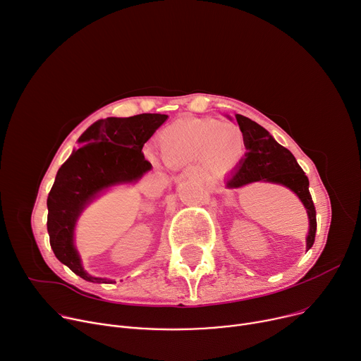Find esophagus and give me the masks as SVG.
Returning <instances> with one entry per match:
<instances>
[{
	"instance_id": "obj_1",
	"label": "esophagus",
	"mask_w": 361,
	"mask_h": 361,
	"mask_svg": "<svg viewBox=\"0 0 361 361\" xmlns=\"http://www.w3.org/2000/svg\"><path fill=\"white\" fill-rule=\"evenodd\" d=\"M187 173H188V174H195V173H196V171H195V170H188V171H187Z\"/></svg>"
}]
</instances>
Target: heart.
Wrapping results in <instances>:
<instances>
[{
    "label": "heart",
    "mask_w": 361,
    "mask_h": 361,
    "mask_svg": "<svg viewBox=\"0 0 361 361\" xmlns=\"http://www.w3.org/2000/svg\"><path fill=\"white\" fill-rule=\"evenodd\" d=\"M159 149L168 165H184L203 159L214 171H226L243 157L245 137L233 123L216 120L183 122L159 135Z\"/></svg>",
    "instance_id": "b5f03b06"
}]
</instances>
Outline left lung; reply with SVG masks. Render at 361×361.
I'll list each match as a JSON object with an SVG mask.
<instances>
[{
  "mask_svg": "<svg viewBox=\"0 0 361 361\" xmlns=\"http://www.w3.org/2000/svg\"><path fill=\"white\" fill-rule=\"evenodd\" d=\"M236 122L245 137V158L236 170L226 178L228 188H239L251 183L262 181L284 185L303 203L307 218L309 232L306 236V251L315 243L317 210L309 193V180L293 154L251 118L236 114Z\"/></svg>",
  "mask_w": 361,
  "mask_h": 361,
  "instance_id": "1",
  "label": "left lung"
}]
</instances>
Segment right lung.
<instances>
[{"mask_svg": "<svg viewBox=\"0 0 361 361\" xmlns=\"http://www.w3.org/2000/svg\"><path fill=\"white\" fill-rule=\"evenodd\" d=\"M166 118L157 113L100 118L78 137L80 148L58 170L47 196V232L56 258L81 279L113 283L88 274L82 267L74 244L81 213L110 187L137 183L151 171L142 148Z\"/></svg>", "mask_w": 361, "mask_h": 361, "instance_id": "obj_1", "label": "right lung"}]
</instances>
